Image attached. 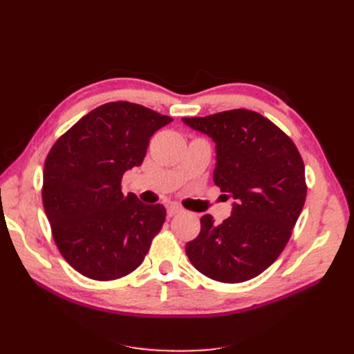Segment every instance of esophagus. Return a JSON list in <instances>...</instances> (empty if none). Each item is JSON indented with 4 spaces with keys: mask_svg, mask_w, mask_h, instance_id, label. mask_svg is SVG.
<instances>
[{
    "mask_svg": "<svg viewBox=\"0 0 354 354\" xmlns=\"http://www.w3.org/2000/svg\"><path fill=\"white\" fill-rule=\"evenodd\" d=\"M181 212H183V208L178 207V205H176V203H173V205H169V207L167 208V214H168L169 217L178 216V214H181Z\"/></svg>",
    "mask_w": 354,
    "mask_h": 354,
    "instance_id": "esophagus-1",
    "label": "esophagus"
}]
</instances>
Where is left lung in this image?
<instances>
[{
	"label": "left lung",
	"instance_id": "left-lung-1",
	"mask_svg": "<svg viewBox=\"0 0 354 354\" xmlns=\"http://www.w3.org/2000/svg\"><path fill=\"white\" fill-rule=\"evenodd\" d=\"M183 122L216 143L214 183L234 199L232 216L218 226L209 214L201 218L186 254L209 279L250 281L276 261L291 238L307 195L303 158L281 128L248 109Z\"/></svg>",
	"mask_w": 354,
	"mask_h": 354
}]
</instances>
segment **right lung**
I'll return each instance as SVG.
<instances>
[{
	"mask_svg": "<svg viewBox=\"0 0 354 354\" xmlns=\"http://www.w3.org/2000/svg\"><path fill=\"white\" fill-rule=\"evenodd\" d=\"M171 121L142 104L111 102L53 145L42 203L60 254L81 274L115 281L143 263L167 211L125 196L121 181L142 165L151 137Z\"/></svg>",
	"mask_w": 354,
	"mask_h": 354,
	"instance_id": "right-lung-1",
	"label": "right lung"
}]
</instances>
